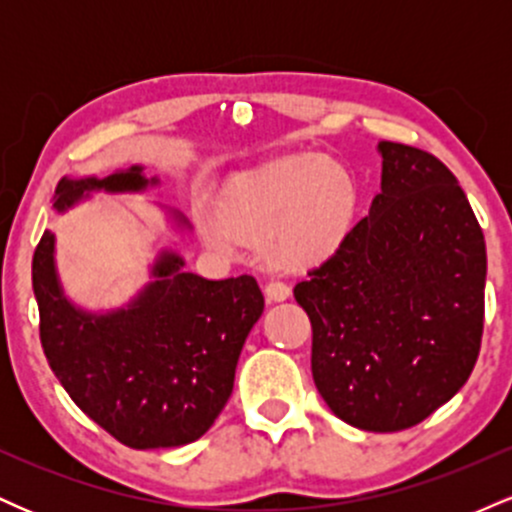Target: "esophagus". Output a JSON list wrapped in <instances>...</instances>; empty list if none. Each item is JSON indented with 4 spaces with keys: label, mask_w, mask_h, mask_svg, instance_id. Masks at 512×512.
<instances>
[{
    "label": "esophagus",
    "mask_w": 512,
    "mask_h": 512,
    "mask_svg": "<svg viewBox=\"0 0 512 512\" xmlns=\"http://www.w3.org/2000/svg\"><path fill=\"white\" fill-rule=\"evenodd\" d=\"M264 291H267V296L272 298V301H286V298L291 296L289 284L281 279H269L267 286H264Z\"/></svg>",
    "instance_id": "1"
}]
</instances>
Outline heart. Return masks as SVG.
Masks as SVG:
<instances>
[{
  "instance_id": "heart-1",
  "label": "heart",
  "mask_w": 512,
  "mask_h": 512,
  "mask_svg": "<svg viewBox=\"0 0 512 512\" xmlns=\"http://www.w3.org/2000/svg\"><path fill=\"white\" fill-rule=\"evenodd\" d=\"M351 173L322 156H289L240 175L221 197V221L236 236L262 243L279 264L330 257L356 221Z\"/></svg>"
}]
</instances>
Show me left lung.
Returning <instances> with one entry per match:
<instances>
[{
  "instance_id": "obj_1",
  "label": "left lung",
  "mask_w": 512,
  "mask_h": 512,
  "mask_svg": "<svg viewBox=\"0 0 512 512\" xmlns=\"http://www.w3.org/2000/svg\"><path fill=\"white\" fill-rule=\"evenodd\" d=\"M368 216L293 296L313 327V380L363 431L411 428L457 395L484 332L486 243L460 182L416 146L380 142Z\"/></svg>"
}]
</instances>
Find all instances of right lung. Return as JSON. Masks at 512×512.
<instances>
[{
    "label": "right lung",
    "mask_w": 512,
    "mask_h": 512,
    "mask_svg": "<svg viewBox=\"0 0 512 512\" xmlns=\"http://www.w3.org/2000/svg\"><path fill=\"white\" fill-rule=\"evenodd\" d=\"M149 182L139 166L103 180L62 178L52 207H74L86 190L139 192ZM52 252L55 236L45 231L33 252L40 344L76 407L134 450L202 438L231 397L240 349L264 310L255 276L209 281L163 252L137 301L91 315L62 296Z\"/></svg>",
    "instance_id": "obj_1"
}]
</instances>
